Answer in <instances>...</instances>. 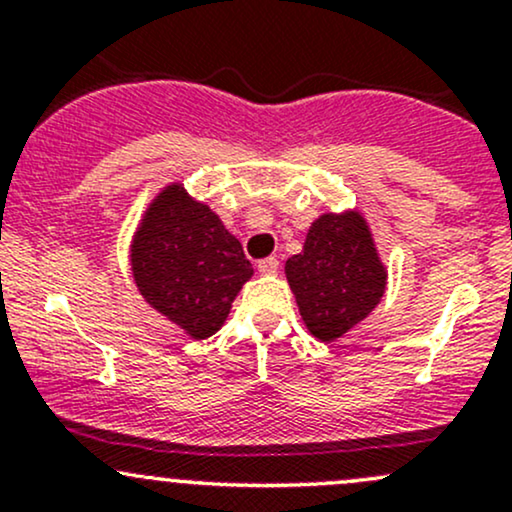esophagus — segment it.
I'll use <instances>...</instances> for the list:
<instances>
[{
	"label": "esophagus",
	"mask_w": 512,
	"mask_h": 512,
	"mask_svg": "<svg viewBox=\"0 0 512 512\" xmlns=\"http://www.w3.org/2000/svg\"><path fill=\"white\" fill-rule=\"evenodd\" d=\"M276 269H279V260H276V257H267V260H260V264H257V272L264 276L274 274Z\"/></svg>",
	"instance_id": "esophagus-1"
}]
</instances>
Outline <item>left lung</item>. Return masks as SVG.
Returning a JSON list of instances; mask_svg holds the SVG:
<instances>
[{
  "mask_svg": "<svg viewBox=\"0 0 512 512\" xmlns=\"http://www.w3.org/2000/svg\"><path fill=\"white\" fill-rule=\"evenodd\" d=\"M284 274L308 332L327 344L361 325L387 289V267L366 214L356 207L317 216Z\"/></svg>",
  "mask_w": 512,
  "mask_h": 512,
  "instance_id": "left-lung-1",
  "label": "left lung"
}]
</instances>
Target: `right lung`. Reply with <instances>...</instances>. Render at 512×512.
I'll return each mask as SVG.
<instances>
[{
    "label": "right lung",
    "mask_w": 512,
    "mask_h": 512,
    "mask_svg": "<svg viewBox=\"0 0 512 512\" xmlns=\"http://www.w3.org/2000/svg\"><path fill=\"white\" fill-rule=\"evenodd\" d=\"M129 272L144 303L192 342L221 330L255 274L240 240L182 180L161 187L139 216Z\"/></svg>",
    "instance_id": "right-lung-1"
}]
</instances>
